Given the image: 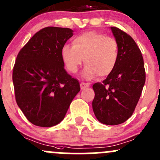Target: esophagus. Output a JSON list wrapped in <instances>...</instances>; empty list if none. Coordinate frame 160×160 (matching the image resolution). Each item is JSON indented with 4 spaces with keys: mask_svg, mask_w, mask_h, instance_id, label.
<instances>
[{
    "mask_svg": "<svg viewBox=\"0 0 160 160\" xmlns=\"http://www.w3.org/2000/svg\"><path fill=\"white\" fill-rule=\"evenodd\" d=\"M87 87H89V83H80V89H84Z\"/></svg>",
    "mask_w": 160,
    "mask_h": 160,
    "instance_id": "esophagus-1",
    "label": "esophagus"
}]
</instances>
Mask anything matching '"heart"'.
I'll return each mask as SVG.
<instances>
[{"label":"heart","instance_id":"b5f03b06","mask_svg":"<svg viewBox=\"0 0 160 160\" xmlns=\"http://www.w3.org/2000/svg\"><path fill=\"white\" fill-rule=\"evenodd\" d=\"M72 45H64L61 52L63 62L71 73L78 71L83 59L86 67L82 76L86 80L97 75L106 77L115 69L118 59V45L115 38L88 31L73 38Z\"/></svg>","mask_w":160,"mask_h":160}]
</instances>
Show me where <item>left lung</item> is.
<instances>
[{"label": "left lung", "instance_id": "8db88e82", "mask_svg": "<svg viewBox=\"0 0 160 160\" xmlns=\"http://www.w3.org/2000/svg\"><path fill=\"white\" fill-rule=\"evenodd\" d=\"M111 30L118 45V59L102 83L92 86V110L98 121L117 125L132 115L146 80L143 56L134 40L117 27Z\"/></svg>", "mask_w": 160, "mask_h": 160}]
</instances>
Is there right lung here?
Returning <instances> with one entry per match:
<instances>
[{
	"instance_id": "add662e5",
	"label": "right lung",
	"mask_w": 160,
	"mask_h": 160,
	"mask_svg": "<svg viewBox=\"0 0 160 160\" xmlns=\"http://www.w3.org/2000/svg\"><path fill=\"white\" fill-rule=\"evenodd\" d=\"M73 32L68 28H44L17 55L13 71L16 101L35 125L59 124L80 92L79 81L67 73L61 53Z\"/></svg>"
}]
</instances>
